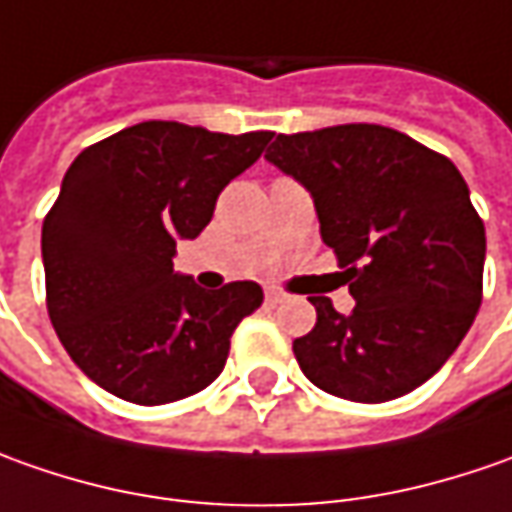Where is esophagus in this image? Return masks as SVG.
Here are the masks:
<instances>
[{
	"label": "esophagus",
	"mask_w": 512,
	"mask_h": 512,
	"mask_svg": "<svg viewBox=\"0 0 512 512\" xmlns=\"http://www.w3.org/2000/svg\"><path fill=\"white\" fill-rule=\"evenodd\" d=\"M283 300H286V294L280 289H266V303H269V306H277V303H283Z\"/></svg>",
	"instance_id": "1"
}]
</instances>
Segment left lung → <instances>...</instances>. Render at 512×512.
I'll return each instance as SVG.
<instances>
[{"instance_id": "8db88e82", "label": "left lung", "mask_w": 512, "mask_h": 512, "mask_svg": "<svg viewBox=\"0 0 512 512\" xmlns=\"http://www.w3.org/2000/svg\"><path fill=\"white\" fill-rule=\"evenodd\" d=\"M266 161L314 201L357 306L309 297L317 323L294 340L300 371L351 402L419 388L465 340L482 306L485 223L445 155L379 124L277 135Z\"/></svg>"}]
</instances>
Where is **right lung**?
<instances>
[{
    "label": "right lung",
    "mask_w": 512,
    "mask_h": 512,
    "mask_svg": "<svg viewBox=\"0 0 512 512\" xmlns=\"http://www.w3.org/2000/svg\"><path fill=\"white\" fill-rule=\"evenodd\" d=\"M274 133H209L144 121L70 164L42 226L47 311L64 351L98 388L135 405L192 397L221 377L229 337L263 289L206 291L175 272L178 240L212 221L221 189Z\"/></svg>",
    "instance_id": "add662e5"
}]
</instances>
